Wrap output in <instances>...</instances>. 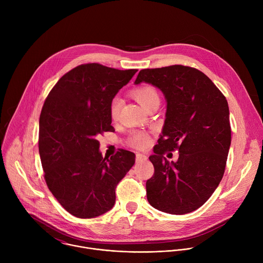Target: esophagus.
Wrapping results in <instances>:
<instances>
[{"label":"esophagus","mask_w":263,"mask_h":263,"mask_svg":"<svg viewBox=\"0 0 263 263\" xmlns=\"http://www.w3.org/2000/svg\"><path fill=\"white\" fill-rule=\"evenodd\" d=\"M136 162H139V161H142V160H146L147 159V156L146 155H143V154H136Z\"/></svg>","instance_id":"1"}]
</instances>
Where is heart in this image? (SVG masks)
I'll list each match as a JSON object with an SVG mask.
<instances>
[{
    "label": "heart",
    "mask_w": 263,
    "mask_h": 263,
    "mask_svg": "<svg viewBox=\"0 0 263 263\" xmlns=\"http://www.w3.org/2000/svg\"><path fill=\"white\" fill-rule=\"evenodd\" d=\"M132 96L144 109L154 101H159V95L156 88L151 85H143L134 89L132 91ZM121 106L122 101L119 98H115L110 103V118L114 121L118 120L119 118ZM149 141H151V139H149L148 134L143 131H134L129 135L127 139L128 145L136 149L145 148L149 144Z\"/></svg>",
    "instance_id": "obj_1"
}]
</instances>
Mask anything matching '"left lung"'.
<instances>
[{
    "instance_id": "1",
    "label": "left lung",
    "mask_w": 263,
    "mask_h": 263,
    "mask_svg": "<svg viewBox=\"0 0 263 263\" xmlns=\"http://www.w3.org/2000/svg\"><path fill=\"white\" fill-rule=\"evenodd\" d=\"M158 87L167 102L162 135L148 159L154 175L146 198L154 208L185 214L201 207L218 186L231 144L228 102L201 70L175 64L141 69L135 80ZM179 151L177 163L163 155Z\"/></svg>"
}]
</instances>
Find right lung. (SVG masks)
<instances>
[{"label":"right lung","mask_w":263,"mask_h":263,"mask_svg":"<svg viewBox=\"0 0 263 263\" xmlns=\"http://www.w3.org/2000/svg\"><path fill=\"white\" fill-rule=\"evenodd\" d=\"M137 69L78 65L58 80L40 118L39 149L50 192L70 214L92 218L116 203V187L135 162L120 149L103 158L100 134L114 131L110 103Z\"/></svg>","instance_id":"add662e5"}]
</instances>
